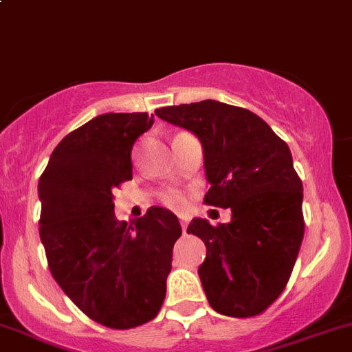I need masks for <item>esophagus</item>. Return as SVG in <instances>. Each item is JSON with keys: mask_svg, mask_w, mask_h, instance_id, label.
<instances>
[{"mask_svg": "<svg viewBox=\"0 0 352 352\" xmlns=\"http://www.w3.org/2000/svg\"><path fill=\"white\" fill-rule=\"evenodd\" d=\"M180 225H182L184 233L187 232V225H189V218H180Z\"/></svg>", "mask_w": 352, "mask_h": 352, "instance_id": "obj_1", "label": "esophagus"}]
</instances>
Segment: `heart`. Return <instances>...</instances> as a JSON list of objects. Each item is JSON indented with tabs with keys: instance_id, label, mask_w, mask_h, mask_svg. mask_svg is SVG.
I'll return each instance as SVG.
<instances>
[{
	"instance_id": "heart-1",
	"label": "heart",
	"mask_w": 352,
	"mask_h": 352,
	"mask_svg": "<svg viewBox=\"0 0 352 352\" xmlns=\"http://www.w3.org/2000/svg\"><path fill=\"white\" fill-rule=\"evenodd\" d=\"M160 201H162L166 208L179 209V211L186 209L187 206V199L180 192H177V190H165V192L160 194Z\"/></svg>"
}]
</instances>
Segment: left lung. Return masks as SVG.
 Listing matches in <instances>:
<instances>
[{"mask_svg": "<svg viewBox=\"0 0 352 352\" xmlns=\"http://www.w3.org/2000/svg\"><path fill=\"white\" fill-rule=\"evenodd\" d=\"M155 113L196 134L211 184L204 202L232 209L230 223L194 218L187 228L206 245L197 272L209 305L226 317L262 314L286 287L303 242V186L289 148L257 113L218 100Z\"/></svg>", "mask_w": 352, "mask_h": 352, "instance_id": "1", "label": "left lung"}]
</instances>
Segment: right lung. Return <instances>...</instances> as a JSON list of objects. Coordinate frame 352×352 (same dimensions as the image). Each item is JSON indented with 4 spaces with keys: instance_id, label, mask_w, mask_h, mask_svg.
Listing matches in <instances>:
<instances>
[{
    "instance_id": "1",
    "label": "right lung",
    "mask_w": 352,
    "mask_h": 352,
    "mask_svg": "<svg viewBox=\"0 0 352 352\" xmlns=\"http://www.w3.org/2000/svg\"><path fill=\"white\" fill-rule=\"evenodd\" d=\"M151 126L146 112L94 117L63 138L38 180V233L52 278L85 315L110 329L156 317L182 235L165 208L131 223L113 214V189L133 179L131 150Z\"/></svg>"
}]
</instances>
